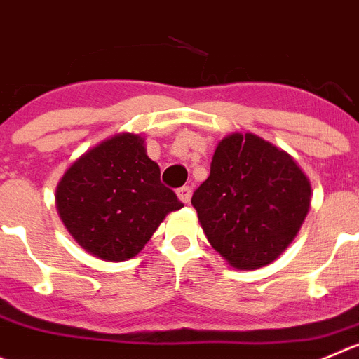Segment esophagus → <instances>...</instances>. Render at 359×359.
Listing matches in <instances>:
<instances>
[{
	"instance_id": "obj_1",
	"label": "esophagus",
	"mask_w": 359,
	"mask_h": 359,
	"mask_svg": "<svg viewBox=\"0 0 359 359\" xmlns=\"http://www.w3.org/2000/svg\"><path fill=\"white\" fill-rule=\"evenodd\" d=\"M177 199L182 201L183 204L190 203V197H192V189L190 187H182V189H177Z\"/></svg>"
}]
</instances>
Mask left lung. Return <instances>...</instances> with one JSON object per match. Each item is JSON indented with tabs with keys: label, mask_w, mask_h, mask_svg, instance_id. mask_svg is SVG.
I'll use <instances>...</instances> for the list:
<instances>
[{
	"label": "left lung",
	"mask_w": 359,
	"mask_h": 359,
	"mask_svg": "<svg viewBox=\"0 0 359 359\" xmlns=\"http://www.w3.org/2000/svg\"><path fill=\"white\" fill-rule=\"evenodd\" d=\"M310 199L309 176L287 151L252 132H234L218 142L192 206L220 257L252 271L271 264L292 243Z\"/></svg>",
	"instance_id": "1"
}]
</instances>
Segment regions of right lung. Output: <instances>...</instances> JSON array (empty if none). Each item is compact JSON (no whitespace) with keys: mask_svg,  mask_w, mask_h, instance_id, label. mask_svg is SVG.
Here are the masks:
<instances>
[{"mask_svg":"<svg viewBox=\"0 0 359 359\" xmlns=\"http://www.w3.org/2000/svg\"><path fill=\"white\" fill-rule=\"evenodd\" d=\"M183 204L160 183V167L132 132L98 142L75 160L56 187V210L81 248L121 262L144 248L163 218Z\"/></svg>","mask_w":359,"mask_h":359,"instance_id":"1","label":"right lung"}]
</instances>
